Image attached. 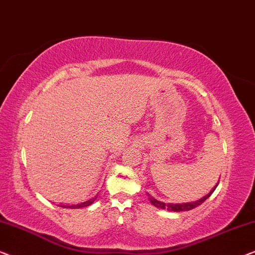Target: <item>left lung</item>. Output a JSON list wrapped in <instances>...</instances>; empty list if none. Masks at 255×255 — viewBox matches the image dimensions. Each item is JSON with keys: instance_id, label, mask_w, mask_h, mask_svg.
Wrapping results in <instances>:
<instances>
[{"instance_id": "obj_1", "label": "left lung", "mask_w": 255, "mask_h": 255, "mask_svg": "<svg viewBox=\"0 0 255 255\" xmlns=\"http://www.w3.org/2000/svg\"><path fill=\"white\" fill-rule=\"evenodd\" d=\"M218 182H220V180H218ZM218 182L214 186V188L211 189V191L208 193L207 195H204L203 198H201V199L196 200V201H192V202L164 203V202H162V201L156 200L151 195H148V198H149V201H150V202H151L152 206H155L156 208H158V209H165V210H168V211H177V213H180V211H188V210L194 209V208L200 206V204H202L204 201H206L208 198H209V196L214 193L215 189H216V187L218 186Z\"/></svg>"}]
</instances>
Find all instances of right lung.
<instances>
[{"instance_id": "right-lung-1", "label": "right lung", "mask_w": 255, "mask_h": 255, "mask_svg": "<svg viewBox=\"0 0 255 255\" xmlns=\"http://www.w3.org/2000/svg\"><path fill=\"white\" fill-rule=\"evenodd\" d=\"M97 198H92V199H89L88 201H84V202H82L80 204H76V206H61L62 208H71V209H78V208H84V207H88L90 206V204H92L93 202H95V200Z\"/></svg>"}]
</instances>
